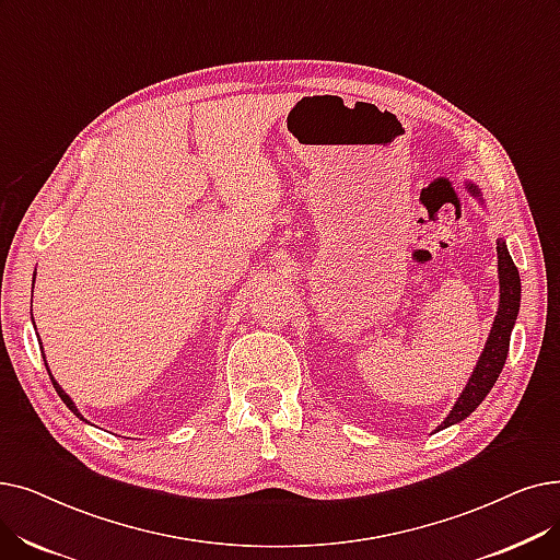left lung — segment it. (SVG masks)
Listing matches in <instances>:
<instances>
[{
	"instance_id": "obj_1",
	"label": "left lung",
	"mask_w": 560,
	"mask_h": 560,
	"mask_svg": "<svg viewBox=\"0 0 560 560\" xmlns=\"http://www.w3.org/2000/svg\"><path fill=\"white\" fill-rule=\"evenodd\" d=\"M467 189L471 197H476L482 206V194L474 183H467ZM497 256H499V308H497V318L490 329L488 343H485L476 369L467 382V386L462 388L459 398L451 407L448 417L442 421V425L436 430H444L448 425H455L459 421H465L471 411L485 400L492 392L494 382L501 375V369L508 357L510 348V334H513L517 313H520V302H522V283H520V272L508 254L505 240H497Z\"/></svg>"
}]
</instances>
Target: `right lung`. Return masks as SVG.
Segmentation results:
<instances>
[{
    "instance_id": "obj_1",
    "label": "right lung",
    "mask_w": 560,
    "mask_h": 560,
    "mask_svg": "<svg viewBox=\"0 0 560 560\" xmlns=\"http://www.w3.org/2000/svg\"><path fill=\"white\" fill-rule=\"evenodd\" d=\"M34 279H36V275H34ZM43 361H45V354H43ZM45 369H47V363H45ZM47 373H50V369H47ZM50 380H52V384H55V388H57V394H59V398H61V400H63V402H66V407H68V409H70V411H72V415H75V417H78V419H82V421H84V417H82V415H80V409H78V405H75V402H72V400H70V396H68V394H66V392H63V388H61V386H59V382H57V380H55V377H52V373H50Z\"/></svg>"
}]
</instances>
